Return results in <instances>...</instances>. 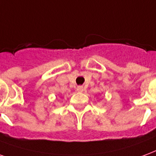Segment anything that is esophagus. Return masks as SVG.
Here are the masks:
<instances>
[{"instance_id": "esophagus-1", "label": "esophagus", "mask_w": 156, "mask_h": 156, "mask_svg": "<svg viewBox=\"0 0 156 156\" xmlns=\"http://www.w3.org/2000/svg\"><path fill=\"white\" fill-rule=\"evenodd\" d=\"M76 90L78 92H82L84 90V88H83V86H79L76 87Z\"/></svg>"}]
</instances>
